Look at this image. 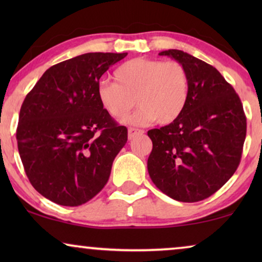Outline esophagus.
<instances>
[{"instance_id": "34e87169", "label": "esophagus", "mask_w": 262, "mask_h": 262, "mask_svg": "<svg viewBox=\"0 0 262 262\" xmlns=\"http://www.w3.org/2000/svg\"><path fill=\"white\" fill-rule=\"evenodd\" d=\"M143 130H138V128H134V127H130L127 130V137H128V139H134L136 136H138V135H142L143 134Z\"/></svg>"}]
</instances>
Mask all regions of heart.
<instances>
[{
  "label": "heart",
  "mask_w": 262,
  "mask_h": 262,
  "mask_svg": "<svg viewBox=\"0 0 262 262\" xmlns=\"http://www.w3.org/2000/svg\"><path fill=\"white\" fill-rule=\"evenodd\" d=\"M116 83L101 81L96 95L103 111L114 119L126 116L127 125H146L156 120L167 125L184 112L189 96V76L181 63L152 58H134L114 71Z\"/></svg>",
  "instance_id": "obj_1"
}]
</instances>
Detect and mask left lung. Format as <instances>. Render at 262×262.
<instances>
[{"label": "left lung", "mask_w": 262, "mask_h": 262, "mask_svg": "<svg viewBox=\"0 0 262 262\" xmlns=\"http://www.w3.org/2000/svg\"><path fill=\"white\" fill-rule=\"evenodd\" d=\"M181 63L189 96L173 123L148 131V171L156 187L178 202L195 203L217 192L237 169L247 120L235 89L220 71L181 50L159 53Z\"/></svg>", "instance_id": "1"}]
</instances>
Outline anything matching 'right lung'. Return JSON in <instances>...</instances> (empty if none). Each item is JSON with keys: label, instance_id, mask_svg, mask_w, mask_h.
<instances>
[{"label": "right lung", "instance_id": "add662e5", "mask_svg": "<svg viewBox=\"0 0 262 262\" xmlns=\"http://www.w3.org/2000/svg\"><path fill=\"white\" fill-rule=\"evenodd\" d=\"M126 55L91 52L64 60L46 70L25 98L17 149L32 186L51 202L82 205L108 181L127 128L103 111L96 89Z\"/></svg>", "mask_w": 262, "mask_h": 262}]
</instances>
